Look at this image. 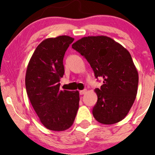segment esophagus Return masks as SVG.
<instances>
[{"instance_id": "34e87169", "label": "esophagus", "mask_w": 155, "mask_h": 155, "mask_svg": "<svg viewBox=\"0 0 155 155\" xmlns=\"http://www.w3.org/2000/svg\"><path fill=\"white\" fill-rule=\"evenodd\" d=\"M87 92V90H80V95H84V94H85V92Z\"/></svg>"}]
</instances>
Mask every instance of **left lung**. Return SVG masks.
I'll return each mask as SVG.
<instances>
[{
  "instance_id": "left-lung-1",
  "label": "left lung",
  "mask_w": 155,
  "mask_h": 155,
  "mask_svg": "<svg viewBox=\"0 0 155 155\" xmlns=\"http://www.w3.org/2000/svg\"><path fill=\"white\" fill-rule=\"evenodd\" d=\"M93 70L95 78L103 85L96 88L97 101L92 114L97 122L112 124L126 117L137 92L138 73L131 55L107 36L84 37L72 45Z\"/></svg>"
}]
</instances>
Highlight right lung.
<instances>
[{
  "label": "right lung",
  "mask_w": 155,
  "mask_h": 155,
  "mask_svg": "<svg viewBox=\"0 0 155 155\" xmlns=\"http://www.w3.org/2000/svg\"><path fill=\"white\" fill-rule=\"evenodd\" d=\"M74 38L67 35L48 38L30 60L25 88L41 123L48 130L63 131L73 124L79 108V92L60 90L65 73L63 58Z\"/></svg>",
  "instance_id": "right-lung-1"
}]
</instances>
